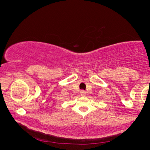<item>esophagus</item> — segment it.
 Masks as SVG:
<instances>
[{"instance_id":"34e87169","label":"esophagus","mask_w":150,"mask_h":150,"mask_svg":"<svg viewBox=\"0 0 150 150\" xmlns=\"http://www.w3.org/2000/svg\"><path fill=\"white\" fill-rule=\"evenodd\" d=\"M80 94H81V96H82V97H85V96L86 95V92L84 90H81Z\"/></svg>"}]
</instances>
